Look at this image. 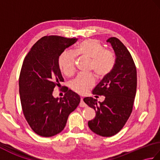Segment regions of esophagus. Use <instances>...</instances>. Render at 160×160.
<instances>
[{
  "instance_id": "esophagus-1",
  "label": "esophagus",
  "mask_w": 160,
  "mask_h": 160,
  "mask_svg": "<svg viewBox=\"0 0 160 160\" xmlns=\"http://www.w3.org/2000/svg\"><path fill=\"white\" fill-rule=\"evenodd\" d=\"M87 105L84 103V102L83 101V98H81V100H80V107H86Z\"/></svg>"
}]
</instances>
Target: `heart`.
Segmentation results:
<instances>
[{"label":"heart","instance_id":"heart-1","mask_svg":"<svg viewBox=\"0 0 160 160\" xmlns=\"http://www.w3.org/2000/svg\"><path fill=\"white\" fill-rule=\"evenodd\" d=\"M77 56L90 58L89 70H93L98 78L106 76L113 68L115 58L113 53L104 49L102 45L96 39H87L76 47ZM60 69L67 76L73 73L76 67V54L70 50H64L58 59ZM95 79L91 73H78L70 82L71 89L79 93H84L94 85Z\"/></svg>","mask_w":160,"mask_h":160}]
</instances>
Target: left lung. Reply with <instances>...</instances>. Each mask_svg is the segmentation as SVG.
<instances>
[{"label": "left lung", "mask_w": 160, "mask_h": 160, "mask_svg": "<svg viewBox=\"0 0 160 160\" xmlns=\"http://www.w3.org/2000/svg\"><path fill=\"white\" fill-rule=\"evenodd\" d=\"M107 42L114 51L115 64L92 91L94 95L104 96V100L97 102L92 97L83 100L96 111V117L88 122L89 128L102 137L113 136L123 128L132 112L137 89L136 67L131 53L117 38L111 37Z\"/></svg>", "instance_id": "1"}]
</instances>
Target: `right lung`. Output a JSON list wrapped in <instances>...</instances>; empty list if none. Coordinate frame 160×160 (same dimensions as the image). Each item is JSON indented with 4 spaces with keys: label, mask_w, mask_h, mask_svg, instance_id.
<instances>
[{
    "label": "right lung",
    "mask_w": 160,
    "mask_h": 160,
    "mask_svg": "<svg viewBox=\"0 0 160 160\" xmlns=\"http://www.w3.org/2000/svg\"><path fill=\"white\" fill-rule=\"evenodd\" d=\"M77 38L58 36L42 37L24 59L19 77V93L23 114L30 127L42 137H52L65 127L68 117L80 102L78 94L64 91L62 98L53 91L64 79L59 56Z\"/></svg>",
    "instance_id": "right-lung-1"
}]
</instances>
